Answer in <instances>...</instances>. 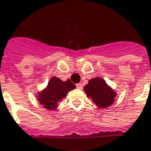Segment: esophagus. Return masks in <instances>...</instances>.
<instances>
[{"label":"esophagus","instance_id":"esophagus-1","mask_svg":"<svg viewBox=\"0 0 151 151\" xmlns=\"http://www.w3.org/2000/svg\"><path fill=\"white\" fill-rule=\"evenodd\" d=\"M76 86H77V88H78V89H79V90L82 89V85H81V83H78V84L76 85Z\"/></svg>","mask_w":151,"mask_h":151}]
</instances>
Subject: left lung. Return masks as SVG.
<instances>
[{"mask_svg": "<svg viewBox=\"0 0 151 151\" xmlns=\"http://www.w3.org/2000/svg\"><path fill=\"white\" fill-rule=\"evenodd\" d=\"M88 98H90L98 108H107L114 101L117 93L107 85L106 81L100 77L93 78L88 81L84 87Z\"/></svg>", "mask_w": 151, "mask_h": 151, "instance_id": "obj_1", "label": "left lung"}]
</instances>
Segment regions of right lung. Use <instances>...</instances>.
I'll list each match as a JSON object with an SVG mask.
<instances>
[{
	"label": "right lung",
	"mask_w": 151,
	"mask_h": 151,
	"mask_svg": "<svg viewBox=\"0 0 151 151\" xmlns=\"http://www.w3.org/2000/svg\"><path fill=\"white\" fill-rule=\"evenodd\" d=\"M75 88L76 86L73 84L70 79L63 81L53 76L48 82L47 86L37 93V98L45 109L56 110L59 101L66 97L68 92Z\"/></svg>",
	"instance_id": "obj_1"
}]
</instances>
